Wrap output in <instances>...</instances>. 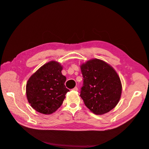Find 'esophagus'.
<instances>
[{"label": "esophagus", "instance_id": "esophagus-1", "mask_svg": "<svg viewBox=\"0 0 149 149\" xmlns=\"http://www.w3.org/2000/svg\"><path fill=\"white\" fill-rule=\"evenodd\" d=\"M73 91H78V88H77V87H74V88L73 89Z\"/></svg>", "mask_w": 149, "mask_h": 149}]
</instances>
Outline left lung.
<instances>
[{
  "instance_id": "1",
  "label": "left lung",
  "mask_w": 149,
  "mask_h": 149,
  "mask_svg": "<svg viewBox=\"0 0 149 149\" xmlns=\"http://www.w3.org/2000/svg\"><path fill=\"white\" fill-rule=\"evenodd\" d=\"M83 86L80 96L88 109L96 114H104L114 108L122 93L120 78L113 68L99 59L80 66Z\"/></svg>"
}]
</instances>
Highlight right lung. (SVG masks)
<instances>
[{
  "instance_id": "add662e5",
  "label": "right lung",
  "mask_w": 149,
  "mask_h": 149,
  "mask_svg": "<svg viewBox=\"0 0 149 149\" xmlns=\"http://www.w3.org/2000/svg\"><path fill=\"white\" fill-rule=\"evenodd\" d=\"M62 66L52 61L45 64L31 76L26 86V94L30 106L37 112L50 114L63 104L67 92L66 77Z\"/></svg>"
}]
</instances>
